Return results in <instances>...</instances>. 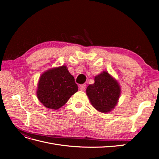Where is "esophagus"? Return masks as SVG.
I'll return each instance as SVG.
<instances>
[{"instance_id":"34e87169","label":"esophagus","mask_w":159,"mask_h":159,"mask_svg":"<svg viewBox=\"0 0 159 159\" xmlns=\"http://www.w3.org/2000/svg\"><path fill=\"white\" fill-rule=\"evenodd\" d=\"M86 88V84H82V85H80V89L81 91H84Z\"/></svg>"}]
</instances>
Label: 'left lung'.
Returning <instances> with one entry per match:
<instances>
[{"label":"left lung","mask_w":159,"mask_h":159,"mask_svg":"<svg viewBox=\"0 0 159 159\" xmlns=\"http://www.w3.org/2000/svg\"><path fill=\"white\" fill-rule=\"evenodd\" d=\"M95 83L86 89L92 106L99 112L109 113L116 106L121 95V87L117 81L107 71L95 77Z\"/></svg>","instance_id":"left-lung-1"}]
</instances>
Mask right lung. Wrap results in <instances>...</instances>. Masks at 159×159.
<instances>
[{
  "instance_id": "right-lung-1",
  "label": "right lung",
  "mask_w": 159,
  "mask_h": 159,
  "mask_svg": "<svg viewBox=\"0 0 159 159\" xmlns=\"http://www.w3.org/2000/svg\"><path fill=\"white\" fill-rule=\"evenodd\" d=\"M78 90L66 66L46 71L40 77L37 98L47 108L57 109L65 105L72 95Z\"/></svg>"
}]
</instances>
